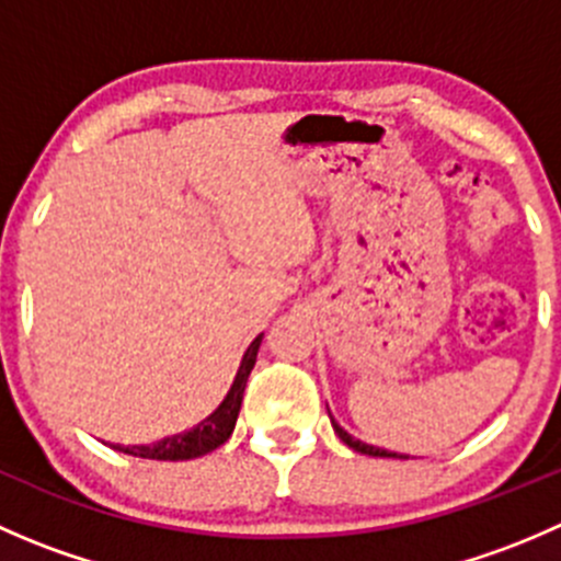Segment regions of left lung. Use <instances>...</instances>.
<instances>
[{
	"mask_svg": "<svg viewBox=\"0 0 561 561\" xmlns=\"http://www.w3.org/2000/svg\"><path fill=\"white\" fill-rule=\"evenodd\" d=\"M328 415H331V412H328ZM331 423H333V432L339 434V439H342L344 445H350V448L353 450H358V454H366V456H380V458H396L399 454H390V450H382V448H375V445H366V443H360V439H355L353 434H347L344 432L342 426H339L336 421H333L331 417ZM404 458V456H401Z\"/></svg>",
	"mask_w": 561,
	"mask_h": 561,
	"instance_id": "left-lung-1",
	"label": "left lung"
}]
</instances>
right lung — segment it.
Wrapping results in <instances>:
<instances>
[{"label":"right lung","mask_w":561,"mask_h":561,"mask_svg":"<svg viewBox=\"0 0 561 561\" xmlns=\"http://www.w3.org/2000/svg\"><path fill=\"white\" fill-rule=\"evenodd\" d=\"M260 342H263V333L254 336V342L249 344L244 358H241L239 375H236L233 386H230L228 396L222 399V404L206 417V421L197 423L195 428L184 434H173V437L160 439V443L151 445H116V450L127 456H138V458H154V461H186V458H197L206 456L211 450H217L219 445H225L230 439L236 428V417H239L241 401H244V388L249 380V371H252L254 360H257V350Z\"/></svg>","instance_id":"add662e5"}]
</instances>
